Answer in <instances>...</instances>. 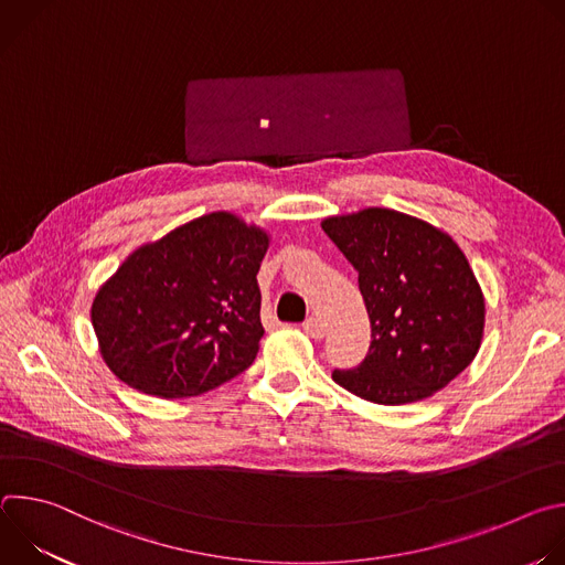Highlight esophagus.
<instances>
[{
    "label": "esophagus",
    "instance_id": "obj_1",
    "mask_svg": "<svg viewBox=\"0 0 565 565\" xmlns=\"http://www.w3.org/2000/svg\"><path fill=\"white\" fill-rule=\"evenodd\" d=\"M303 331H306L310 338H315V340H321V338L327 335L324 324H321V321H319L317 317H308V319L303 321Z\"/></svg>",
    "mask_w": 565,
    "mask_h": 565
}]
</instances>
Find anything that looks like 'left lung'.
Here are the masks:
<instances>
[{
    "label": "left lung",
    "instance_id": "1",
    "mask_svg": "<svg viewBox=\"0 0 565 565\" xmlns=\"http://www.w3.org/2000/svg\"><path fill=\"white\" fill-rule=\"evenodd\" d=\"M358 273L371 347L333 380L377 405L434 395L478 353L486 301L451 236L395 210L369 207L321 223Z\"/></svg>",
    "mask_w": 565,
    "mask_h": 565
}]
</instances>
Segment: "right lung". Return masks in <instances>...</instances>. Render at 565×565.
Instances as JSON below:
<instances>
[{
    "label": "right lung",
    "instance_id": "right-lung-1",
    "mask_svg": "<svg viewBox=\"0 0 565 565\" xmlns=\"http://www.w3.org/2000/svg\"><path fill=\"white\" fill-rule=\"evenodd\" d=\"M266 250V232L214 212L129 255L92 306L109 369L156 397L199 395L244 373L264 335Z\"/></svg>",
    "mask_w": 565,
    "mask_h": 565
}]
</instances>
